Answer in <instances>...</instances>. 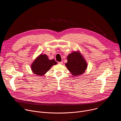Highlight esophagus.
Instances as JSON below:
<instances>
[{
    "label": "esophagus",
    "mask_w": 121,
    "mask_h": 121,
    "mask_svg": "<svg viewBox=\"0 0 121 121\" xmlns=\"http://www.w3.org/2000/svg\"><path fill=\"white\" fill-rule=\"evenodd\" d=\"M58 64H60V65H62V64H63V61H61V62H58Z\"/></svg>",
    "instance_id": "esophagus-1"
}]
</instances>
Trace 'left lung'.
Returning <instances> with one entry per match:
<instances>
[{
  "label": "left lung",
  "mask_w": 121,
  "mask_h": 121,
  "mask_svg": "<svg viewBox=\"0 0 121 121\" xmlns=\"http://www.w3.org/2000/svg\"><path fill=\"white\" fill-rule=\"evenodd\" d=\"M67 60V62L65 65L75 77L83 74L87 68V63L79 51H75L69 54Z\"/></svg>",
  "instance_id": "1"
}]
</instances>
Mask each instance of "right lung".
<instances>
[{"mask_svg": "<svg viewBox=\"0 0 121 121\" xmlns=\"http://www.w3.org/2000/svg\"><path fill=\"white\" fill-rule=\"evenodd\" d=\"M56 64L57 62L54 59L50 60L47 55L41 54L33 62L31 68L34 74L38 76H43L52 66Z\"/></svg>", "mask_w": 121, "mask_h": 121, "instance_id": "obj_1", "label": "right lung"}]
</instances>
